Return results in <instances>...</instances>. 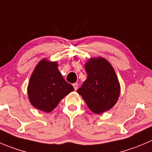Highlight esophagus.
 <instances>
[{"label":"esophagus","instance_id":"34e87169","mask_svg":"<svg viewBox=\"0 0 152 152\" xmlns=\"http://www.w3.org/2000/svg\"><path fill=\"white\" fill-rule=\"evenodd\" d=\"M73 88H74L75 91H76V90L78 89V86H79V85H78V83H73Z\"/></svg>","mask_w":152,"mask_h":152}]
</instances>
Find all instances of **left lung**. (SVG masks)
Wrapping results in <instances>:
<instances>
[{"instance_id": "8db88e82", "label": "left lung", "mask_w": 152, "mask_h": 152, "mask_svg": "<svg viewBox=\"0 0 152 152\" xmlns=\"http://www.w3.org/2000/svg\"><path fill=\"white\" fill-rule=\"evenodd\" d=\"M88 77L77 92L90 110L99 114L111 108L118 100L120 87L115 71L103 58H91L85 64Z\"/></svg>"}]
</instances>
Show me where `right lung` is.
I'll use <instances>...</instances> for the list:
<instances>
[{
	"label": "right lung",
	"instance_id": "obj_1",
	"mask_svg": "<svg viewBox=\"0 0 152 152\" xmlns=\"http://www.w3.org/2000/svg\"><path fill=\"white\" fill-rule=\"evenodd\" d=\"M74 88L66 82L56 62L43 59L34 70L28 85L31 104L41 110L50 112Z\"/></svg>",
	"mask_w": 152,
	"mask_h": 152
}]
</instances>
